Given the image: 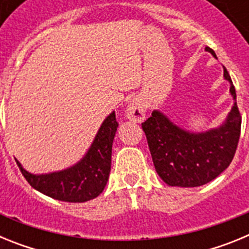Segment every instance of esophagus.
<instances>
[{
    "mask_svg": "<svg viewBox=\"0 0 249 249\" xmlns=\"http://www.w3.org/2000/svg\"><path fill=\"white\" fill-rule=\"evenodd\" d=\"M126 116L132 122H142L146 117V106H144L143 100L141 98L132 100L127 106Z\"/></svg>",
    "mask_w": 249,
    "mask_h": 249,
    "instance_id": "1",
    "label": "esophagus"
}]
</instances>
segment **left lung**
<instances>
[{
    "instance_id": "1",
    "label": "left lung",
    "mask_w": 249,
    "mask_h": 249,
    "mask_svg": "<svg viewBox=\"0 0 249 249\" xmlns=\"http://www.w3.org/2000/svg\"><path fill=\"white\" fill-rule=\"evenodd\" d=\"M215 59L214 51L206 47ZM224 80L230 82L233 106L223 122L207 131L195 132L178 126L160 109L142 123L152 160L160 179L171 187H199L218 177L230 166L241 135V114L236 89L223 66Z\"/></svg>"
}]
</instances>
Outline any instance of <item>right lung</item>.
I'll list each match as a JSON object with an SVG mask.
<instances>
[{
    "label": "right lung",
    "instance_id": "add662e5",
    "mask_svg": "<svg viewBox=\"0 0 249 249\" xmlns=\"http://www.w3.org/2000/svg\"><path fill=\"white\" fill-rule=\"evenodd\" d=\"M118 123L114 111L105 118L91 146L72 166L48 173H31L16 160L22 175L35 190L51 198L82 203L96 198L105 190L111 172L112 143Z\"/></svg>",
    "mask_w": 249,
    "mask_h": 249
}]
</instances>
